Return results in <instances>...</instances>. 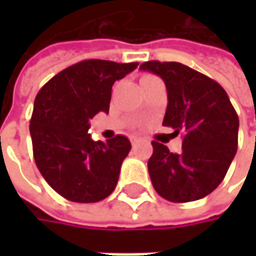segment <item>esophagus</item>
I'll list each match as a JSON object with an SVG mask.
<instances>
[{
	"label": "esophagus",
	"mask_w": 256,
	"mask_h": 256,
	"mask_svg": "<svg viewBox=\"0 0 256 256\" xmlns=\"http://www.w3.org/2000/svg\"><path fill=\"white\" fill-rule=\"evenodd\" d=\"M130 142H132V145H133V146H136V145L140 142V139H139V138H130Z\"/></svg>",
	"instance_id": "34e87169"
}]
</instances>
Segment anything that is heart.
Here are the masks:
<instances>
[{
  "mask_svg": "<svg viewBox=\"0 0 256 256\" xmlns=\"http://www.w3.org/2000/svg\"><path fill=\"white\" fill-rule=\"evenodd\" d=\"M151 78H156V77H152V76H142V78H140V82H144V81H148V80H151Z\"/></svg>",
  "mask_w": 256,
  "mask_h": 256,
  "instance_id": "obj_1",
  "label": "heart"
}]
</instances>
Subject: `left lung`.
Listing matches in <instances>:
<instances>
[{"label": "left lung", "instance_id": "left-lung-1", "mask_svg": "<svg viewBox=\"0 0 256 256\" xmlns=\"http://www.w3.org/2000/svg\"><path fill=\"white\" fill-rule=\"evenodd\" d=\"M140 70L163 78L168 88L163 126L184 136L179 154L152 140L148 160L152 186L174 203L203 198L222 182L237 151L238 117L228 94L215 80L179 62L150 60Z\"/></svg>", "mask_w": 256, "mask_h": 256}]
</instances>
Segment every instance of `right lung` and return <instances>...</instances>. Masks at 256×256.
<instances>
[{"label": "right lung", "instance_id": "right-lung-1", "mask_svg": "<svg viewBox=\"0 0 256 256\" xmlns=\"http://www.w3.org/2000/svg\"><path fill=\"white\" fill-rule=\"evenodd\" d=\"M138 65L81 60L38 92L29 126L34 158L42 178L66 200L94 203L114 191L130 140L117 134L94 142L87 133L88 122L110 111L112 84Z\"/></svg>", "mask_w": 256, "mask_h": 256}]
</instances>
